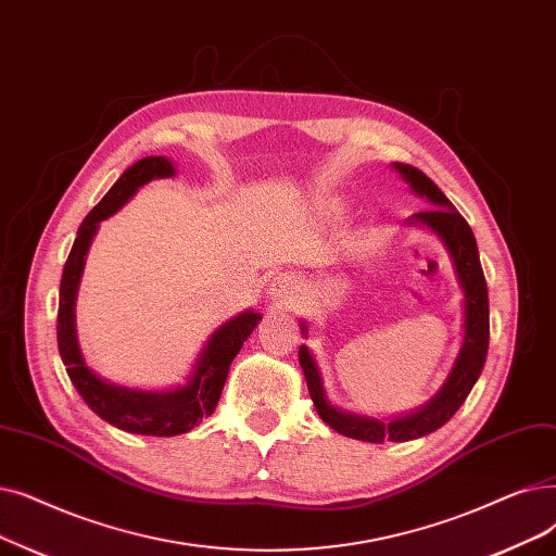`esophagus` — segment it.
Segmentation results:
<instances>
[{
    "label": "esophagus",
    "instance_id": "34e87169",
    "mask_svg": "<svg viewBox=\"0 0 556 556\" xmlns=\"http://www.w3.org/2000/svg\"><path fill=\"white\" fill-rule=\"evenodd\" d=\"M302 293L300 281L291 275H279L270 283V298L281 306H293Z\"/></svg>",
    "mask_w": 556,
    "mask_h": 556
}]
</instances>
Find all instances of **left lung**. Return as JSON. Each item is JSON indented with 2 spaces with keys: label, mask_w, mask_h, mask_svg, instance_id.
Here are the masks:
<instances>
[{
  "label": "left lung",
  "mask_w": 556,
  "mask_h": 556,
  "mask_svg": "<svg viewBox=\"0 0 556 556\" xmlns=\"http://www.w3.org/2000/svg\"><path fill=\"white\" fill-rule=\"evenodd\" d=\"M393 170L408 184V188L418 198H425L431 204V208L414 213L406 220V225L431 231L445 248L452 261L456 283L462 286L464 293V336L452 370L445 377L439 393L422 406L414 408V412L391 418L361 416L345 412L343 406H336L325 391V379L316 356H313L308 345L300 348V366L304 370L313 406H316L323 422H327L333 431L343 433V437L366 443H404L427 437V433L443 427L470 395L472 386L477 383L481 370H484L489 352V288L484 270H481L477 240L470 225L443 195V190L427 175H422L418 167L393 163ZM300 329L304 338H308L306 320H300Z\"/></svg>",
  "instance_id": "8db88e82"
}]
</instances>
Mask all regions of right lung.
Instances as JSON below:
<instances>
[{
    "instance_id": "right-lung-1",
    "label": "right lung",
    "mask_w": 556,
    "mask_h": 556,
    "mask_svg": "<svg viewBox=\"0 0 556 556\" xmlns=\"http://www.w3.org/2000/svg\"><path fill=\"white\" fill-rule=\"evenodd\" d=\"M175 175V163L165 156H144L127 167L123 177L111 186L102 202L81 223L75 245H72L65 261L59 291L56 338L67 377L75 383L84 402L102 420L129 433H142V437H177V433H186L208 418L218 406L233 356L263 318L254 308H245L215 329L186 377V383L177 386V389H129V386L104 379L86 364L77 336L75 306L92 238L98 233L100 223L123 208L136 195L138 188L152 179H167Z\"/></svg>"
}]
</instances>
